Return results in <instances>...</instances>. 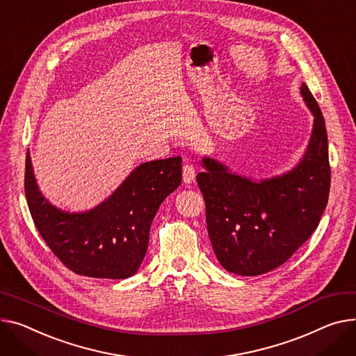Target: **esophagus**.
Returning <instances> with one entry per match:
<instances>
[{
	"mask_svg": "<svg viewBox=\"0 0 356 356\" xmlns=\"http://www.w3.org/2000/svg\"><path fill=\"white\" fill-rule=\"evenodd\" d=\"M196 180V170L192 164L186 163L183 165V183L184 184H192Z\"/></svg>",
	"mask_w": 356,
	"mask_h": 356,
	"instance_id": "esophagus-1",
	"label": "esophagus"
}]
</instances>
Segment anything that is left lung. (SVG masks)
Listing matches in <instances>:
<instances>
[{"label":"left lung","instance_id":"8db88e82","mask_svg":"<svg viewBox=\"0 0 356 356\" xmlns=\"http://www.w3.org/2000/svg\"><path fill=\"white\" fill-rule=\"evenodd\" d=\"M300 96L314 115L307 146L291 170L266 179L234 173L203 156L197 184L209 238L220 265L239 276L270 272L307 241L327 204L330 169L322 111L305 83Z\"/></svg>","mask_w":356,"mask_h":356}]
</instances>
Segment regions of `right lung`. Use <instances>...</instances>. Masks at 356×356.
I'll return each instance as SVG.
<instances>
[{
	"label": "right lung",
	"instance_id": "add662e5",
	"mask_svg": "<svg viewBox=\"0 0 356 356\" xmlns=\"http://www.w3.org/2000/svg\"><path fill=\"white\" fill-rule=\"evenodd\" d=\"M180 183V156L146 161L97 206L70 211L42 196L30 152L26 159V197L35 227L70 270L90 277L127 279L138 270L156 213Z\"/></svg>",
	"mask_w": 356,
	"mask_h": 356
}]
</instances>
